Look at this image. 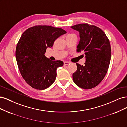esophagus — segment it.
<instances>
[{
    "label": "esophagus",
    "mask_w": 127,
    "mask_h": 127,
    "mask_svg": "<svg viewBox=\"0 0 127 127\" xmlns=\"http://www.w3.org/2000/svg\"><path fill=\"white\" fill-rule=\"evenodd\" d=\"M69 63H70V62H68V61H64V65H68Z\"/></svg>",
    "instance_id": "obj_1"
}]
</instances>
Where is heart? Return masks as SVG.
Masks as SVG:
<instances>
[{
    "label": "heart",
    "mask_w": 127,
    "mask_h": 127,
    "mask_svg": "<svg viewBox=\"0 0 127 127\" xmlns=\"http://www.w3.org/2000/svg\"><path fill=\"white\" fill-rule=\"evenodd\" d=\"M72 35V34H69V35ZM68 35H67V36H68Z\"/></svg>",
    "instance_id": "1"
}]
</instances>
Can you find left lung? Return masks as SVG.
Segmentation results:
<instances>
[{
    "instance_id": "left-lung-1",
    "label": "left lung",
    "mask_w": 127,
    "mask_h": 127,
    "mask_svg": "<svg viewBox=\"0 0 127 127\" xmlns=\"http://www.w3.org/2000/svg\"><path fill=\"white\" fill-rule=\"evenodd\" d=\"M71 27L79 32L77 52H84L85 58L83 66L76 63L73 81L81 88H93L103 80L109 68L111 55L109 40L104 32L95 25L79 24Z\"/></svg>"
}]
</instances>
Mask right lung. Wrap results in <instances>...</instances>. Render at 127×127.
Listing matches in <instances>:
<instances>
[{
  "instance_id": "obj_1",
  "label": "right lung",
  "mask_w": 127,
  "mask_h": 127,
  "mask_svg": "<svg viewBox=\"0 0 127 127\" xmlns=\"http://www.w3.org/2000/svg\"><path fill=\"white\" fill-rule=\"evenodd\" d=\"M66 33L62 28L46 25L28 28L23 33L16 46V58L20 74L31 87L42 90L54 83L56 69L64 63L50 60L45 53L57 38Z\"/></svg>"
}]
</instances>
